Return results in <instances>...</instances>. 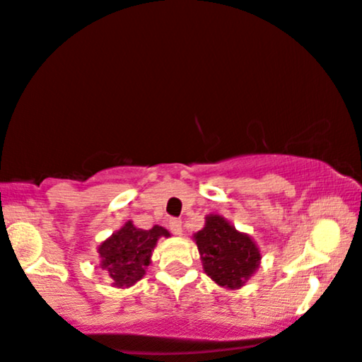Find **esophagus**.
Here are the masks:
<instances>
[{"instance_id":"34e87169","label":"esophagus","mask_w":362,"mask_h":362,"mask_svg":"<svg viewBox=\"0 0 362 362\" xmlns=\"http://www.w3.org/2000/svg\"><path fill=\"white\" fill-rule=\"evenodd\" d=\"M168 226H170V231L173 235H178L180 237L182 231H184V228H182V221L180 220H170V223H168Z\"/></svg>"}]
</instances>
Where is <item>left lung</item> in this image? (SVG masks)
I'll return each instance as SVG.
<instances>
[{
	"instance_id": "8db88e82",
	"label": "left lung",
	"mask_w": 362,
	"mask_h": 362,
	"mask_svg": "<svg viewBox=\"0 0 362 362\" xmlns=\"http://www.w3.org/2000/svg\"><path fill=\"white\" fill-rule=\"evenodd\" d=\"M194 242L206 276L225 290L245 286L262 263L257 242L218 214L205 216V226L194 233Z\"/></svg>"
}]
</instances>
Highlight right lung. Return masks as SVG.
Returning <instances> with one entry per match:
<instances>
[{"label":"right lung","mask_w":362,"mask_h":362,"mask_svg":"<svg viewBox=\"0 0 362 362\" xmlns=\"http://www.w3.org/2000/svg\"><path fill=\"white\" fill-rule=\"evenodd\" d=\"M170 237V231L153 225L151 230L137 228L132 220L125 221L117 231L98 247L99 268L104 269L114 288H131L141 281L158 238Z\"/></svg>","instance_id":"1"}]
</instances>
